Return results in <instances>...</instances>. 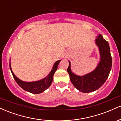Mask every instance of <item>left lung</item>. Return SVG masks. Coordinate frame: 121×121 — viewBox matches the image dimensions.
<instances>
[{
	"label": "left lung",
	"instance_id": "1",
	"mask_svg": "<svg viewBox=\"0 0 121 121\" xmlns=\"http://www.w3.org/2000/svg\"><path fill=\"white\" fill-rule=\"evenodd\" d=\"M95 43L100 52L101 61L92 72L83 76H76L70 70L69 62L67 72L70 81L76 89L83 93L91 92L99 89L106 81L112 69V59L109 43L101 35L95 39Z\"/></svg>",
	"mask_w": 121,
	"mask_h": 121
}]
</instances>
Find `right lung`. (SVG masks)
Segmentation results:
<instances>
[{"instance_id":"obj_1","label":"right lung","mask_w":121,"mask_h":121,"mask_svg":"<svg viewBox=\"0 0 121 121\" xmlns=\"http://www.w3.org/2000/svg\"><path fill=\"white\" fill-rule=\"evenodd\" d=\"M61 60H60L57 61L55 62L53 66L52 69L51 70V72H50L49 74L48 75V76L47 77L43 79V80H40V81L36 82H24L17 78L12 71L10 63H9V68H10L11 71L12 76H13L15 80L17 82V84L23 89H24L26 91H28V92L31 93L39 94L43 92L44 91H45L47 89H48L50 86L51 84H52L53 79L54 73L56 71L58 67V65H59V62Z\"/></svg>"}]
</instances>
